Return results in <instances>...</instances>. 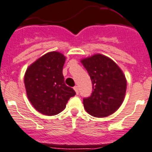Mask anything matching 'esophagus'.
<instances>
[{"label":"esophagus","instance_id":"obj_1","mask_svg":"<svg viewBox=\"0 0 152 152\" xmlns=\"http://www.w3.org/2000/svg\"><path fill=\"white\" fill-rule=\"evenodd\" d=\"M74 90H75V91H76V94H79V88L77 86H76V87H74Z\"/></svg>","mask_w":152,"mask_h":152}]
</instances>
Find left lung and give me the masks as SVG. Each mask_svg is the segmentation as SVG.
<instances>
[{
	"label": "left lung",
	"mask_w": 152,
	"mask_h": 152,
	"mask_svg": "<svg viewBox=\"0 0 152 152\" xmlns=\"http://www.w3.org/2000/svg\"><path fill=\"white\" fill-rule=\"evenodd\" d=\"M92 81V93L83 98V105L94 117L114 113L123 103L126 80L120 68L108 57L97 55L81 61Z\"/></svg>",
	"instance_id": "left-lung-1"
}]
</instances>
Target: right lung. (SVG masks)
<instances>
[{
    "mask_svg": "<svg viewBox=\"0 0 152 152\" xmlns=\"http://www.w3.org/2000/svg\"><path fill=\"white\" fill-rule=\"evenodd\" d=\"M65 57L57 51L43 55L27 69L24 77L27 97L39 112L55 115L65 108L76 92L66 86L62 74Z\"/></svg>",
    "mask_w": 152,
    "mask_h": 152,
    "instance_id": "obj_1",
    "label": "right lung"
}]
</instances>
